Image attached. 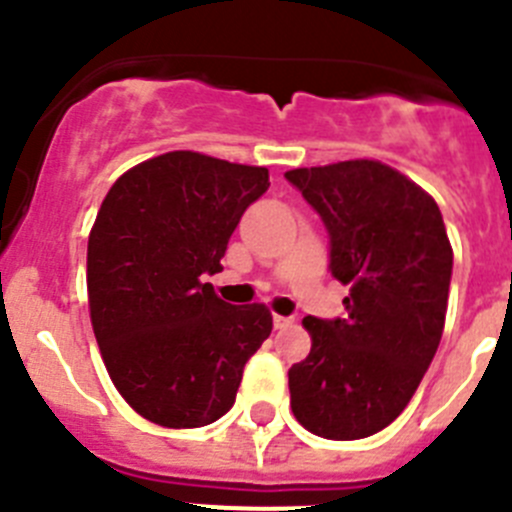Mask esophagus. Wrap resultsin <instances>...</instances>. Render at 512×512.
I'll return each mask as SVG.
<instances>
[{
  "instance_id": "1",
  "label": "esophagus",
  "mask_w": 512,
  "mask_h": 512,
  "mask_svg": "<svg viewBox=\"0 0 512 512\" xmlns=\"http://www.w3.org/2000/svg\"><path fill=\"white\" fill-rule=\"evenodd\" d=\"M287 325H292V318H284V315H274V328L282 330V328H287Z\"/></svg>"
}]
</instances>
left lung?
<instances>
[{
  "label": "left lung",
  "instance_id": "left-lung-1",
  "mask_svg": "<svg viewBox=\"0 0 512 512\" xmlns=\"http://www.w3.org/2000/svg\"><path fill=\"white\" fill-rule=\"evenodd\" d=\"M330 238L346 318L302 320L307 359L289 369L292 413L315 436L382 431L418 390L441 343L454 253L438 205L408 176L359 158L284 174Z\"/></svg>",
  "mask_w": 512,
  "mask_h": 512
}]
</instances>
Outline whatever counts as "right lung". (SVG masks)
<instances>
[{"mask_svg": "<svg viewBox=\"0 0 512 512\" xmlns=\"http://www.w3.org/2000/svg\"><path fill=\"white\" fill-rule=\"evenodd\" d=\"M269 189L264 166L174 151L112 184L87 248L92 328L130 408L164 428L223 418L271 333L264 305L212 292L230 235Z\"/></svg>", "mask_w": 512, "mask_h": 512, "instance_id": "obj_1", "label": "right lung"}]
</instances>
